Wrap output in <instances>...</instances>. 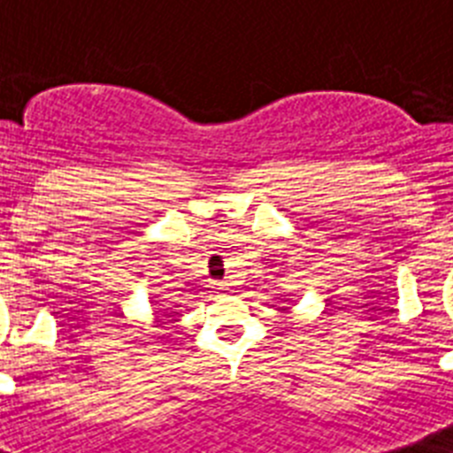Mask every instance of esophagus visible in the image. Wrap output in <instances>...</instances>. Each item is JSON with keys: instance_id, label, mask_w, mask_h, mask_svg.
I'll list each match as a JSON object with an SVG mask.
<instances>
[{"instance_id": "obj_1", "label": "esophagus", "mask_w": 453, "mask_h": 453, "mask_svg": "<svg viewBox=\"0 0 453 453\" xmlns=\"http://www.w3.org/2000/svg\"><path fill=\"white\" fill-rule=\"evenodd\" d=\"M216 287H219L220 291H227V284L226 282H219V284H216Z\"/></svg>"}]
</instances>
